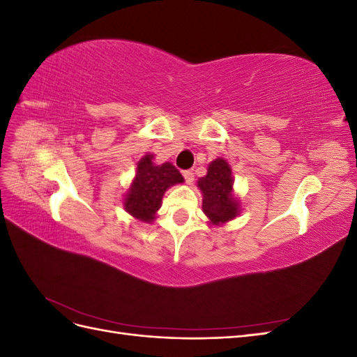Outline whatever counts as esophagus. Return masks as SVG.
I'll return each instance as SVG.
<instances>
[{
    "label": "esophagus",
    "mask_w": 357,
    "mask_h": 357,
    "mask_svg": "<svg viewBox=\"0 0 357 357\" xmlns=\"http://www.w3.org/2000/svg\"><path fill=\"white\" fill-rule=\"evenodd\" d=\"M183 177H185L188 185H192V181H193V171H190V169L183 171Z\"/></svg>",
    "instance_id": "1"
}]
</instances>
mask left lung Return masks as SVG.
I'll use <instances>...</instances> for the list:
<instances>
[{
  "label": "left lung",
  "mask_w": 357,
  "mask_h": 357,
  "mask_svg": "<svg viewBox=\"0 0 357 357\" xmlns=\"http://www.w3.org/2000/svg\"><path fill=\"white\" fill-rule=\"evenodd\" d=\"M234 178L228 162L222 158L208 165L207 176L198 180L202 192V211L211 225H223L240 213V202L234 197Z\"/></svg>",
  "instance_id": "obj_1"
}]
</instances>
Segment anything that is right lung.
<instances>
[{
    "instance_id": "1",
    "label": "right lung",
    "mask_w": 357,
    "mask_h": 357,
    "mask_svg": "<svg viewBox=\"0 0 357 357\" xmlns=\"http://www.w3.org/2000/svg\"><path fill=\"white\" fill-rule=\"evenodd\" d=\"M183 181L185 178L174 165L169 162L156 165L153 155H146L138 162L135 177L123 199V207L132 218L152 223L167 189Z\"/></svg>"
}]
</instances>
